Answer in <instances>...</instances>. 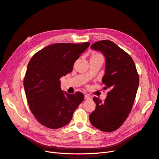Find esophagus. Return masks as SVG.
<instances>
[{
    "mask_svg": "<svg viewBox=\"0 0 159 159\" xmlns=\"http://www.w3.org/2000/svg\"><path fill=\"white\" fill-rule=\"evenodd\" d=\"M84 98H85V99H91V95H89V94H85V96H84Z\"/></svg>",
    "mask_w": 159,
    "mask_h": 159,
    "instance_id": "esophagus-1",
    "label": "esophagus"
}]
</instances>
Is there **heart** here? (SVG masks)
Masks as SVG:
<instances>
[{"label": "heart", "mask_w": 159, "mask_h": 159, "mask_svg": "<svg viewBox=\"0 0 159 159\" xmlns=\"http://www.w3.org/2000/svg\"><path fill=\"white\" fill-rule=\"evenodd\" d=\"M93 56H102V55L99 54H98V53H94Z\"/></svg>", "instance_id": "b5f03b06"}]
</instances>
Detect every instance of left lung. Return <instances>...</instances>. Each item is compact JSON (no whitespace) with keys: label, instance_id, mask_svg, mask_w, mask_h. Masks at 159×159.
<instances>
[{"label":"left lung","instance_id":"8db88e82","mask_svg":"<svg viewBox=\"0 0 159 159\" xmlns=\"http://www.w3.org/2000/svg\"><path fill=\"white\" fill-rule=\"evenodd\" d=\"M91 48L102 52L105 57L102 82L109 89L104 102L94 97L95 109L89 115L93 126L104 132L117 130L127 118L135 99L139 77L132 57L113 42L94 43Z\"/></svg>","mask_w":159,"mask_h":159}]
</instances>
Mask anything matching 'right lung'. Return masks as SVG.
I'll return each mask as SVG.
<instances>
[{"label": "right lung", "instance_id": "right-lung-1", "mask_svg": "<svg viewBox=\"0 0 159 159\" xmlns=\"http://www.w3.org/2000/svg\"><path fill=\"white\" fill-rule=\"evenodd\" d=\"M90 45L57 43L36 52L28 64L24 78L27 102L42 125L56 129L68 124L84 95L64 93L60 79L72 71L74 62Z\"/></svg>", "mask_w": 159, "mask_h": 159}]
</instances>
